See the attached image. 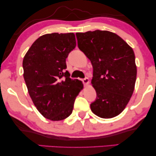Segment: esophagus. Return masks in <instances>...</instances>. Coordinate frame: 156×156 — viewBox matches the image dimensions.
Segmentation results:
<instances>
[{"label":"esophagus","instance_id":"1","mask_svg":"<svg viewBox=\"0 0 156 156\" xmlns=\"http://www.w3.org/2000/svg\"><path fill=\"white\" fill-rule=\"evenodd\" d=\"M83 83H84V84L87 85L89 83V78L88 77H85L84 79H83Z\"/></svg>","mask_w":156,"mask_h":156}]
</instances>
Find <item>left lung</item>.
Segmentation results:
<instances>
[{
	"label": "left lung",
	"instance_id": "left-lung-1",
	"mask_svg": "<svg viewBox=\"0 0 156 156\" xmlns=\"http://www.w3.org/2000/svg\"><path fill=\"white\" fill-rule=\"evenodd\" d=\"M78 48L91 61L97 99L90 104L103 119L120 114L133 94L137 69L133 50L116 34L106 30L76 33Z\"/></svg>",
	"mask_w": 156,
	"mask_h": 156
}]
</instances>
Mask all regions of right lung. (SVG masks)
Wrapping results in <instances>:
<instances>
[{"label": "right lung", "mask_w": 156, "mask_h": 156, "mask_svg": "<svg viewBox=\"0 0 156 156\" xmlns=\"http://www.w3.org/2000/svg\"><path fill=\"white\" fill-rule=\"evenodd\" d=\"M75 47L74 33L46 34L33 42L23 58V77L30 97L50 120L67 118L83 89L82 82L72 80L65 71L66 58Z\"/></svg>", "instance_id": "1"}]
</instances>
